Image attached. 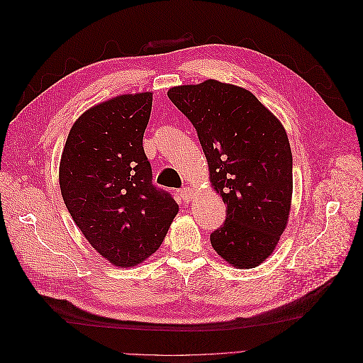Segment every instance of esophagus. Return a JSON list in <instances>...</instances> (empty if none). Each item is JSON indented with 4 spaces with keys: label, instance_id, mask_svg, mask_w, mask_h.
<instances>
[{
    "label": "esophagus",
    "instance_id": "34e87169",
    "mask_svg": "<svg viewBox=\"0 0 363 363\" xmlns=\"http://www.w3.org/2000/svg\"><path fill=\"white\" fill-rule=\"evenodd\" d=\"M179 195H180L182 201L186 202V203H189V202L191 201V198H194V194H191V190H190L189 187L180 189V190H179Z\"/></svg>",
    "mask_w": 363,
    "mask_h": 363
}]
</instances>
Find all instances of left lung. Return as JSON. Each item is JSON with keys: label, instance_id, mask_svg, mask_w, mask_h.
I'll use <instances>...</instances> for the list:
<instances>
[{"label": "left lung", "instance_id": "obj_1", "mask_svg": "<svg viewBox=\"0 0 363 363\" xmlns=\"http://www.w3.org/2000/svg\"><path fill=\"white\" fill-rule=\"evenodd\" d=\"M196 129L227 217L211 245L238 268L262 264L290 214L293 158L283 124L249 91L206 80L168 91Z\"/></svg>", "mask_w": 363, "mask_h": 363}]
</instances>
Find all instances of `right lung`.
Wrapping results in <instances>:
<instances>
[{
    "label": "right lung",
    "mask_w": 363,
    "mask_h": 363,
    "mask_svg": "<svg viewBox=\"0 0 363 363\" xmlns=\"http://www.w3.org/2000/svg\"><path fill=\"white\" fill-rule=\"evenodd\" d=\"M152 94L121 95L73 124L60 162L61 195L92 247L117 267H135L161 246L179 212L152 183L143 133Z\"/></svg>",
    "instance_id": "1"
}]
</instances>
